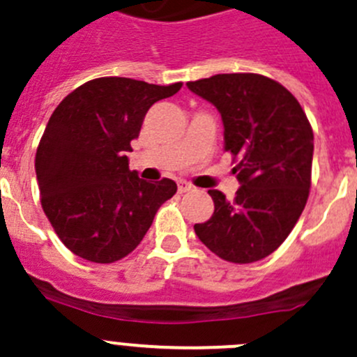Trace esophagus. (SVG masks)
Returning a JSON list of instances; mask_svg holds the SVG:
<instances>
[{"mask_svg":"<svg viewBox=\"0 0 357 357\" xmlns=\"http://www.w3.org/2000/svg\"><path fill=\"white\" fill-rule=\"evenodd\" d=\"M189 190H194L192 183L185 182V180H180V182H178V192H189Z\"/></svg>","mask_w":357,"mask_h":357,"instance_id":"obj_1","label":"esophagus"}]
</instances>
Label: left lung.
Returning a JSON list of instances; mask_svg holds the SVG:
<instances>
[{"label":"left lung","mask_w":357,"mask_h":357,"mask_svg":"<svg viewBox=\"0 0 357 357\" xmlns=\"http://www.w3.org/2000/svg\"><path fill=\"white\" fill-rule=\"evenodd\" d=\"M217 107L224 149L238 160L234 199L210 189L211 218L194 225L208 250L234 264L274 252L295 227L307 203L314 135L298 100L278 81L252 73L215 74L187 83Z\"/></svg>","instance_id":"obj_1"}]
</instances>
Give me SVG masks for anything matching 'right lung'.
Here are the masks:
<instances>
[{
	"label": "right lung",
	"mask_w": 357,
	"mask_h": 357,
	"mask_svg": "<svg viewBox=\"0 0 357 357\" xmlns=\"http://www.w3.org/2000/svg\"><path fill=\"white\" fill-rule=\"evenodd\" d=\"M180 86L98 77L70 91L54 111L38 146L36 177L45 213L74 255L97 264L126 257L177 192L170 178H140L126 153L151 105Z\"/></svg>",
	"instance_id": "1"
}]
</instances>
